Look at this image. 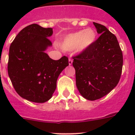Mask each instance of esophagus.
<instances>
[{"mask_svg":"<svg viewBox=\"0 0 135 135\" xmlns=\"http://www.w3.org/2000/svg\"><path fill=\"white\" fill-rule=\"evenodd\" d=\"M72 63H73V60H72L71 58H70V59H69V65H71Z\"/></svg>","mask_w":135,"mask_h":135,"instance_id":"34e87169","label":"esophagus"}]
</instances>
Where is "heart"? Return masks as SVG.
Wrapping results in <instances>:
<instances>
[{
	"instance_id": "obj_1",
	"label": "heart",
	"mask_w": 135,
	"mask_h": 135,
	"mask_svg": "<svg viewBox=\"0 0 135 135\" xmlns=\"http://www.w3.org/2000/svg\"><path fill=\"white\" fill-rule=\"evenodd\" d=\"M97 34L93 29H86L70 34L62 41V48L65 50L76 49L79 52L84 51L95 42Z\"/></svg>"
}]
</instances>
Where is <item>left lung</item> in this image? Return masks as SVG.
Masks as SVG:
<instances>
[{"label": "left lung", "mask_w": 135, "mask_h": 135, "mask_svg": "<svg viewBox=\"0 0 135 135\" xmlns=\"http://www.w3.org/2000/svg\"><path fill=\"white\" fill-rule=\"evenodd\" d=\"M100 36L93 45L73 57L76 86L90 101L108 95L121 76L123 55L116 36L103 25L93 22Z\"/></svg>", "instance_id": "1"}]
</instances>
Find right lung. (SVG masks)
Instances as JSON below:
<instances>
[{
    "label": "right lung",
    "instance_id": "obj_1",
    "mask_svg": "<svg viewBox=\"0 0 135 135\" xmlns=\"http://www.w3.org/2000/svg\"><path fill=\"white\" fill-rule=\"evenodd\" d=\"M53 28L33 23L21 30L9 48L8 74L22 98L44 103L52 97L59 74L69 65L65 56L53 60L45 51L52 42Z\"/></svg>",
    "mask_w": 135,
    "mask_h": 135
}]
</instances>
